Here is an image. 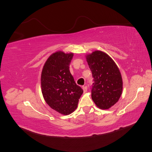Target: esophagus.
I'll use <instances>...</instances> for the list:
<instances>
[{"label":"esophagus","mask_w":152,"mask_h":152,"mask_svg":"<svg viewBox=\"0 0 152 152\" xmlns=\"http://www.w3.org/2000/svg\"><path fill=\"white\" fill-rule=\"evenodd\" d=\"M82 89H83L84 93H86L87 91V86H83V87H82Z\"/></svg>","instance_id":"esophagus-1"}]
</instances>
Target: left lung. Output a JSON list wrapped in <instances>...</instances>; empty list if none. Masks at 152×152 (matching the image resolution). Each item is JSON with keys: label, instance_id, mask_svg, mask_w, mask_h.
<instances>
[{"label": "left lung", "instance_id": "left-lung-1", "mask_svg": "<svg viewBox=\"0 0 152 152\" xmlns=\"http://www.w3.org/2000/svg\"><path fill=\"white\" fill-rule=\"evenodd\" d=\"M93 83L91 97L98 107L108 109L120 98L122 79L117 66L106 53L96 50L86 56Z\"/></svg>", "mask_w": 152, "mask_h": 152}]
</instances>
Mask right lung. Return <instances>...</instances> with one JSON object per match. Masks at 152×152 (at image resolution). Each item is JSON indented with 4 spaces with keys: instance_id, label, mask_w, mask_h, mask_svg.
I'll use <instances>...</instances> for the list:
<instances>
[{
    "instance_id": "obj_1",
    "label": "right lung",
    "mask_w": 152,
    "mask_h": 152,
    "mask_svg": "<svg viewBox=\"0 0 152 152\" xmlns=\"http://www.w3.org/2000/svg\"><path fill=\"white\" fill-rule=\"evenodd\" d=\"M73 53L58 51L45 62L41 75V87L44 98L49 107L63 115L77 108L83 93L70 72Z\"/></svg>"
}]
</instances>
